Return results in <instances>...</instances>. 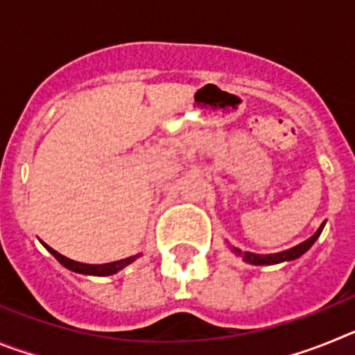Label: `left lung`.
I'll return each mask as SVG.
<instances>
[{
	"instance_id": "1",
	"label": "left lung",
	"mask_w": 355,
	"mask_h": 355,
	"mask_svg": "<svg viewBox=\"0 0 355 355\" xmlns=\"http://www.w3.org/2000/svg\"><path fill=\"white\" fill-rule=\"evenodd\" d=\"M325 222L318 227V231H316L315 234H313L311 238H307L306 241H302V243H299V245L291 247V249L288 250H283V252H275V254H254V252H241L240 249H236V247H233V252L236 254V256H240L243 261L250 263V265H277V263H283V261H291V259H297L300 258L304 252H307V250L311 249V245L315 243L316 240H318L320 233H322V229H324Z\"/></svg>"
}]
</instances>
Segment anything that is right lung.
Returning <instances> with one entry per match:
<instances>
[{
  "label": "right lung",
  "mask_w": 355,
  "mask_h": 355,
  "mask_svg": "<svg viewBox=\"0 0 355 355\" xmlns=\"http://www.w3.org/2000/svg\"><path fill=\"white\" fill-rule=\"evenodd\" d=\"M42 245L46 247V249L49 250V252L55 256L58 261H60V265H64L65 268H69V270L72 272H78V274H85V275H112V274H117L119 270H122L124 266H128L130 263H133L135 259L140 258L142 254H135V256H130V258L126 259H119V261H112V263H105V265H87V263H78V261H72V259L65 258V256H62L60 252H56L55 249H51V247L48 245V243H44Z\"/></svg>",
  "instance_id": "obj_1"
}]
</instances>
